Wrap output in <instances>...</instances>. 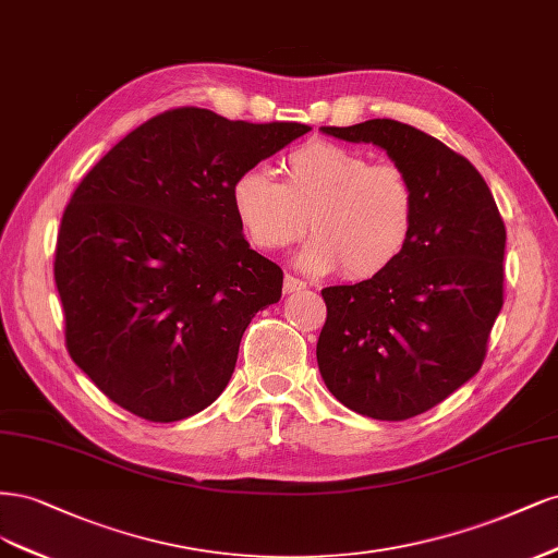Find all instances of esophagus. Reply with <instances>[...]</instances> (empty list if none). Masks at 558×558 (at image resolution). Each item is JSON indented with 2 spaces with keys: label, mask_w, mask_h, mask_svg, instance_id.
<instances>
[{
  "label": "esophagus",
  "mask_w": 558,
  "mask_h": 558,
  "mask_svg": "<svg viewBox=\"0 0 558 558\" xmlns=\"http://www.w3.org/2000/svg\"><path fill=\"white\" fill-rule=\"evenodd\" d=\"M282 290H284V294H292V292H301V290H305V282H303V280H299V278H294V276H284V282H282Z\"/></svg>",
  "instance_id": "34e87169"
}]
</instances>
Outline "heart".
I'll list each match as a JSON object with an SVG mask.
<instances>
[{
    "label": "heart",
    "instance_id": "obj_1",
    "mask_svg": "<svg viewBox=\"0 0 558 558\" xmlns=\"http://www.w3.org/2000/svg\"><path fill=\"white\" fill-rule=\"evenodd\" d=\"M284 181L262 167L231 185V208L245 239L264 253L315 236L299 264L311 274L343 266L348 278H373L397 262L415 231L417 190L405 169L375 161L331 141H313L287 155Z\"/></svg>",
    "mask_w": 558,
    "mask_h": 558
}]
</instances>
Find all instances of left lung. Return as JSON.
<instances>
[{"mask_svg": "<svg viewBox=\"0 0 558 558\" xmlns=\"http://www.w3.org/2000/svg\"><path fill=\"white\" fill-rule=\"evenodd\" d=\"M375 143L417 190L415 231L387 271L322 290L317 340L325 385L350 410L403 422L480 371L502 308L506 225L489 185L463 155L399 120L322 128Z\"/></svg>", "mask_w": 558, "mask_h": 558, "instance_id": "obj_1", "label": "left lung"}]
</instances>
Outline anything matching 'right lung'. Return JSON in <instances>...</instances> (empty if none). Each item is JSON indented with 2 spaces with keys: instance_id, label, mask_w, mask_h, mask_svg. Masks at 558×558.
I'll use <instances>...</instances> for the list:
<instances>
[{
  "instance_id": "right-lung-1",
  "label": "right lung",
  "mask_w": 558,
  "mask_h": 558,
  "mask_svg": "<svg viewBox=\"0 0 558 558\" xmlns=\"http://www.w3.org/2000/svg\"><path fill=\"white\" fill-rule=\"evenodd\" d=\"M305 132L183 106L124 136L71 194L56 247L66 350L113 403L167 424L225 391L250 319L282 294L231 185Z\"/></svg>"
}]
</instances>
